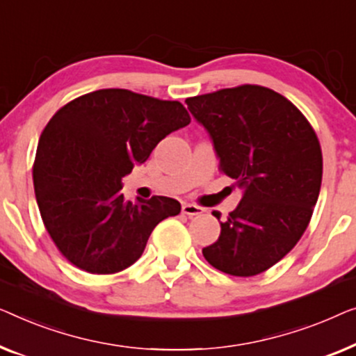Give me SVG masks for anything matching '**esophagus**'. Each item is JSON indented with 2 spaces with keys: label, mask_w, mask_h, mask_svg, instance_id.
<instances>
[{
  "label": "esophagus",
  "mask_w": 356,
  "mask_h": 356,
  "mask_svg": "<svg viewBox=\"0 0 356 356\" xmlns=\"http://www.w3.org/2000/svg\"><path fill=\"white\" fill-rule=\"evenodd\" d=\"M182 213L187 214L188 218H193V216H198V214H202L203 208L197 207V204H192V203H184L182 204Z\"/></svg>",
  "instance_id": "34e87169"
}]
</instances>
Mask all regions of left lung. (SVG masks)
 Masks as SVG:
<instances>
[{
    "label": "left lung",
    "instance_id": "1",
    "mask_svg": "<svg viewBox=\"0 0 356 356\" xmlns=\"http://www.w3.org/2000/svg\"><path fill=\"white\" fill-rule=\"evenodd\" d=\"M185 103L213 140L219 169L242 190L203 257L230 276H257L280 261L308 227L323 179L316 134L287 98L259 85Z\"/></svg>",
    "mask_w": 356,
    "mask_h": 356
}]
</instances>
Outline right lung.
<instances>
[{
  "label": "right lung",
  "instance_id": "1",
  "mask_svg": "<svg viewBox=\"0 0 356 356\" xmlns=\"http://www.w3.org/2000/svg\"><path fill=\"white\" fill-rule=\"evenodd\" d=\"M190 124L179 102L124 88L82 95L49 119L33 163L38 209L59 252L83 271L114 274L142 257L149 234L180 213L168 197L130 202L122 177Z\"/></svg>",
  "mask_w": 356,
  "mask_h": 356
}]
</instances>
